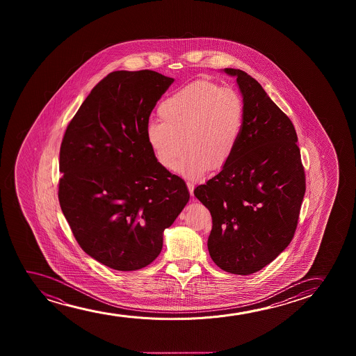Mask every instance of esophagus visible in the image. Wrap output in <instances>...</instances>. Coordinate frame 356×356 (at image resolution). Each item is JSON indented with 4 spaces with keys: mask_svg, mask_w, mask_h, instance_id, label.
Masks as SVG:
<instances>
[{
    "mask_svg": "<svg viewBox=\"0 0 356 356\" xmlns=\"http://www.w3.org/2000/svg\"><path fill=\"white\" fill-rule=\"evenodd\" d=\"M187 187H188V190H190V195L192 197V200L195 198V195H193V188H195V185H193V182H190V181H187Z\"/></svg>",
    "mask_w": 356,
    "mask_h": 356,
    "instance_id": "obj_1",
    "label": "esophagus"
}]
</instances>
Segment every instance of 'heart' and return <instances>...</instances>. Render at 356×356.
I'll use <instances>...</instances> for the list:
<instances>
[{
	"mask_svg": "<svg viewBox=\"0 0 356 356\" xmlns=\"http://www.w3.org/2000/svg\"><path fill=\"white\" fill-rule=\"evenodd\" d=\"M161 122L147 125L146 138L156 161L195 180L208 169H224L237 151L245 124L243 97L234 88L198 80L172 93L158 108Z\"/></svg>",
	"mask_w": 356,
	"mask_h": 356,
	"instance_id": "1",
	"label": "heart"
}]
</instances>
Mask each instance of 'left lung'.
I'll list each match as a JSON object with an SVG mask.
<instances>
[{
    "label": "left lung",
    "mask_w": 356,
    "mask_h": 356,
    "mask_svg": "<svg viewBox=\"0 0 356 356\" xmlns=\"http://www.w3.org/2000/svg\"><path fill=\"white\" fill-rule=\"evenodd\" d=\"M245 124L237 151L218 175L195 187L211 214L208 249L220 268L250 275L291 243L305 195V171L291 119L261 85L239 69Z\"/></svg>",
    "instance_id": "obj_1"
}]
</instances>
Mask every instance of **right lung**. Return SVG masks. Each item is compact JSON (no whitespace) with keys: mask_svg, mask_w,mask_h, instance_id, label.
I'll return each instance as SVG.
<instances>
[{"mask_svg":"<svg viewBox=\"0 0 356 356\" xmlns=\"http://www.w3.org/2000/svg\"><path fill=\"white\" fill-rule=\"evenodd\" d=\"M174 79L118 70L92 88L67 127L58 200L85 253L118 271L145 268L190 200L185 181L147 143L153 108Z\"/></svg>","mask_w":356,"mask_h":356,"instance_id":"1","label":"right lung"}]
</instances>
